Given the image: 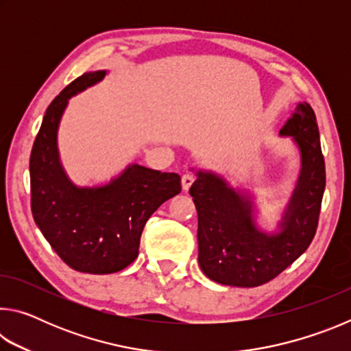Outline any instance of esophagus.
<instances>
[{"label":"esophagus","instance_id":"obj_1","mask_svg":"<svg viewBox=\"0 0 351 351\" xmlns=\"http://www.w3.org/2000/svg\"><path fill=\"white\" fill-rule=\"evenodd\" d=\"M193 181H195V178L190 175V173H186V175H182V178H181V184H182V190H187L190 189V186H192L193 184Z\"/></svg>","mask_w":351,"mask_h":351}]
</instances>
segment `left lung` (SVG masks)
<instances>
[{
  "instance_id": "1",
  "label": "left lung",
  "mask_w": 351,
  "mask_h": 351,
  "mask_svg": "<svg viewBox=\"0 0 351 351\" xmlns=\"http://www.w3.org/2000/svg\"><path fill=\"white\" fill-rule=\"evenodd\" d=\"M302 152V176L283 230L258 232L243 201L223 180L198 173L190 187L198 212V261L210 280L230 287H260L276 278L304 254L316 235L325 190V161L317 119L310 104H299L280 130Z\"/></svg>"
}]
</instances>
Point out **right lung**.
Here are the masks:
<instances>
[{
  "label": "right lung",
  "instance_id": "right-lung-1",
  "mask_svg": "<svg viewBox=\"0 0 351 351\" xmlns=\"http://www.w3.org/2000/svg\"><path fill=\"white\" fill-rule=\"evenodd\" d=\"M105 71L77 77L52 100L34 141L31 209L35 223L69 268L86 274L125 269L139 254L147 219L181 192L178 173L132 165L105 187L77 189L58 162L57 128L68 99L102 80Z\"/></svg>",
  "mask_w": 351,
  "mask_h": 351
}]
</instances>
